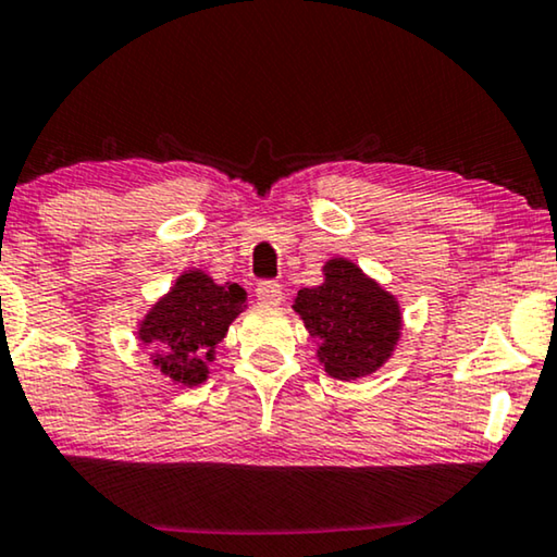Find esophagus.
<instances>
[{
    "label": "esophagus",
    "mask_w": 557,
    "mask_h": 557,
    "mask_svg": "<svg viewBox=\"0 0 557 557\" xmlns=\"http://www.w3.org/2000/svg\"><path fill=\"white\" fill-rule=\"evenodd\" d=\"M255 295H257V300H260V302L277 305L282 300V285L275 280H262V282H257Z\"/></svg>",
    "instance_id": "obj_1"
}]
</instances>
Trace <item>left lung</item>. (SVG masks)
Instances as JSON below:
<instances>
[{
  "instance_id": "8db88e82",
  "label": "left lung",
  "mask_w": 557,
  "mask_h": 557,
  "mask_svg": "<svg viewBox=\"0 0 557 557\" xmlns=\"http://www.w3.org/2000/svg\"><path fill=\"white\" fill-rule=\"evenodd\" d=\"M295 310L320 341V363L341 381H356L381 368L401 333L394 295L341 257L325 264L323 285L297 293Z\"/></svg>"
}]
</instances>
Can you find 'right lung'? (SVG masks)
<instances>
[{
  "label": "right lung",
  "instance_id": "obj_1",
  "mask_svg": "<svg viewBox=\"0 0 557 557\" xmlns=\"http://www.w3.org/2000/svg\"><path fill=\"white\" fill-rule=\"evenodd\" d=\"M247 302L237 282L216 285L199 270L176 280L174 289L153 305L140 323V341L153 350V363L169 379L197 386L207 379L214 346Z\"/></svg>",
  "mask_w": 557,
  "mask_h": 557
}]
</instances>
